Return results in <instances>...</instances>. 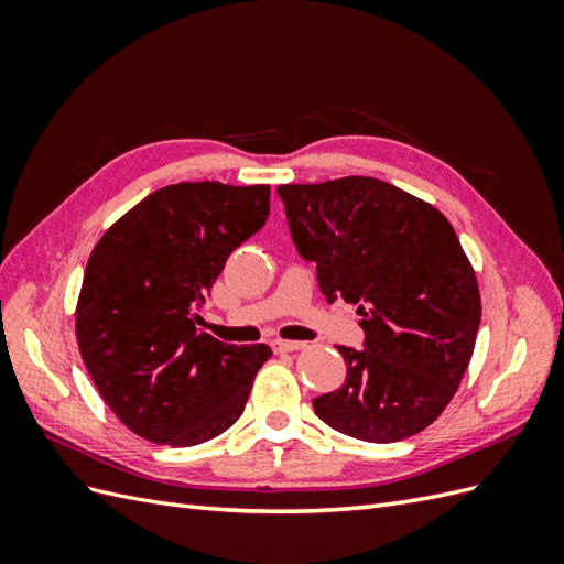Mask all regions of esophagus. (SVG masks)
Here are the masks:
<instances>
[{
	"label": "esophagus",
	"mask_w": 564,
	"mask_h": 564,
	"mask_svg": "<svg viewBox=\"0 0 564 564\" xmlns=\"http://www.w3.org/2000/svg\"><path fill=\"white\" fill-rule=\"evenodd\" d=\"M305 344H301V340H284V338H275L272 340V348H275L278 352H294V350H301Z\"/></svg>",
	"instance_id": "1"
}]
</instances>
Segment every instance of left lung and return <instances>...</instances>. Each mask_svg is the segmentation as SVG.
Returning a JSON list of instances; mask_svg holds the SVG:
<instances>
[{
    "instance_id": "8db88e82",
    "label": "left lung",
    "mask_w": 564,
    "mask_h": 564,
    "mask_svg": "<svg viewBox=\"0 0 564 564\" xmlns=\"http://www.w3.org/2000/svg\"><path fill=\"white\" fill-rule=\"evenodd\" d=\"M292 240L319 292L362 315L365 350L338 346L348 373L313 400L334 431L398 442L445 412L473 357L482 303L475 270L433 204L369 176L280 185Z\"/></svg>"
}]
</instances>
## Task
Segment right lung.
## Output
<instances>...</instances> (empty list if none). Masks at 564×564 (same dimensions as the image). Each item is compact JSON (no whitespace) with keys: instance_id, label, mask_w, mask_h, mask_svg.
<instances>
[{"instance_id":"add662e5","label":"right lung","mask_w":564,"mask_h":564,"mask_svg":"<svg viewBox=\"0 0 564 564\" xmlns=\"http://www.w3.org/2000/svg\"><path fill=\"white\" fill-rule=\"evenodd\" d=\"M270 185L176 183L150 193L94 247L75 334L100 398L155 445H202L242 416L270 346L199 332L197 303L259 232Z\"/></svg>"}]
</instances>
